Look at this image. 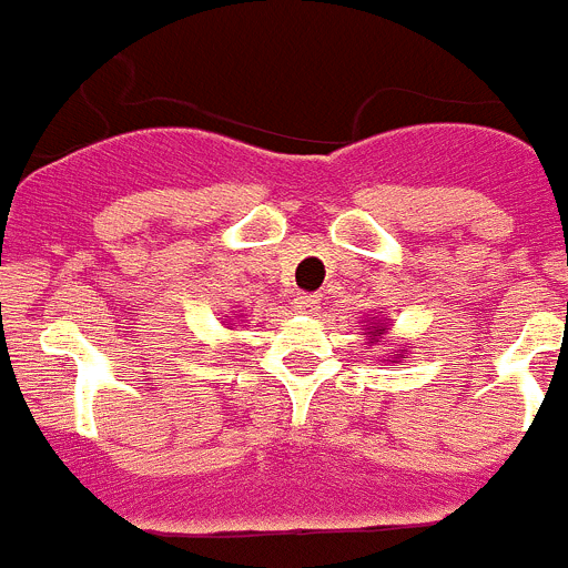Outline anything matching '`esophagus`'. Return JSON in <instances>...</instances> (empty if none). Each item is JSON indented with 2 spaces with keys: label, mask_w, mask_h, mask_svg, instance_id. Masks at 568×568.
Instances as JSON below:
<instances>
[{
  "label": "esophagus",
  "mask_w": 568,
  "mask_h": 568,
  "mask_svg": "<svg viewBox=\"0 0 568 568\" xmlns=\"http://www.w3.org/2000/svg\"><path fill=\"white\" fill-rule=\"evenodd\" d=\"M295 303H297V308H301L303 314H317V308H320V295H297L295 297Z\"/></svg>",
  "instance_id": "34e87169"
}]
</instances>
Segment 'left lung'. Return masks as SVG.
Returning a JSON list of instances; mask_svg holds the SVG:
<instances>
[{
  "instance_id": "1",
  "label": "left lung",
  "mask_w": 568,
  "mask_h": 568,
  "mask_svg": "<svg viewBox=\"0 0 568 568\" xmlns=\"http://www.w3.org/2000/svg\"><path fill=\"white\" fill-rule=\"evenodd\" d=\"M367 334H373V339L378 342V339H381V334H386V328H384V325H369ZM397 356H400V353H397Z\"/></svg>"
}]
</instances>
